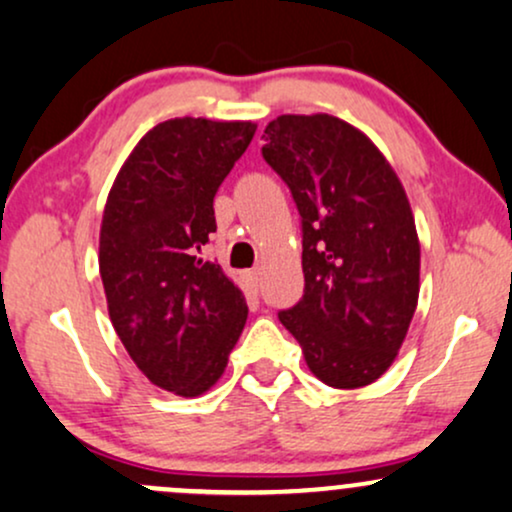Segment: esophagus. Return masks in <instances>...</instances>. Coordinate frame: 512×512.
Returning <instances> with one entry per match:
<instances>
[{
	"instance_id": "1",
	"label": "esophagus",
	"mask_w": 512,
	"mask_h": 512,
	"mask_svg": "<svg viewBox=\"0 0 512 512\" xmlns=\"http://www.w3.org/2000/svg\"><path fill=\"white\" fill-rule=\"evenodd\" d=\"M243 279H245V284H248V289L252 293H257V289H260V272H257V269H252V272L243 274Z\"/></svg>"
}]
</instances>
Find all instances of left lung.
Returning a JSON list of instances; mask_svg holds the SVG:
<instances>
[{
    "mask_svg": "<svg viewBox=\"0 0 512 512\" xmlns=\"http://www.w3.org/2000/svg\"><path fill=\"white\" fill-rule=\"evenodd\" d=\"M264 161L303 223V298L281 310L315 378L370 385L392 366L419 303L421 245L407 192L361 129L327 113L279 115Z\"/></svg>",
    "mask_w": 512,
    "mask_h": 512,
    "instance_id": "obj_1",
    "label": "left lung"
}]
</instances>
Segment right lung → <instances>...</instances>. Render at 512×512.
<instances>
[{
    "mask_svg": "<svg viewBox=\"0 0 512 512\" xmlns=\"http://www.w3.org/2000/svg\"><path fill=\"white\" fill-rule=\"evenodd\" d=\"M255 122L175 117L144 134L103 209L98 267L108 313L151 383L180 397L216 385L248 303L207 262L214 195L255 137Z\"/></svg>",
    "mask_w": 512,
    "mask_h": 512,
    "instance_id": "1",
    "label": "right lung"
}]
</instances>
